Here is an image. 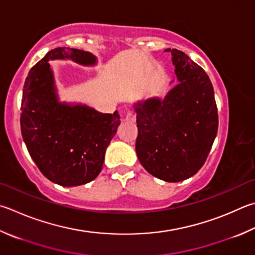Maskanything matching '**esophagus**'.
<instances>
[{
	"mask_svg": "<svg viewBox=\"0 0 255 255\" xmlns=\"http://www.w3.org/2000/svg\"><path fill=\"white\" fill-rule=\"evenodd\" d=\"M125 119H126V122L133 123L136 120V113H133V112H131V110H129V112L126 114V117H125Z\"/></svg>",
	"mask_w": 255,
	"mask_h": 255,
	"instance_id": "obj_1",
	"label": "esophagus"
}]
</instances>
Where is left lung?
Wrapping results in <instances>:
<instances>
[{"mask_svg":"<svg viewBox=\"0 0 255 255\" xmlns=\"http://www.w3.org/2000/svg\"><path fill=\"white\" fill-rule=\"evenodd\" d=\"M172 61L178 83L164 100L133 105L137 114L136 152L155 177L176 183L195 175L204 165L219 127L214 89L206 72L176 49Z\"/></svg>","mask_w":255,"mask_h":255,"instance_id":"8db88e82","label":"left lung"}]
</instances>
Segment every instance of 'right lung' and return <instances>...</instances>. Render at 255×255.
Returning a JSON list of instances; mask_svg holds the SVG:
<instances>
[{
  "instance_id": "obj_1",
  "label": "right lung",
  "mask_w": 255,
  "mask_h": 255,
  "mask_svg": "<svg viewBox=\"0 0 255 255\" xmlns=\"http://www.w3.org/2000/svg\"><path fill=\"white\" fill-rule=\"evenodd\" d=\"M94 66L90 52L55 48L32 67L23 87L21 132L27 151L51 182L70 187L94 180L120 125L117 110L103 114L86 105L60 103L50 60Z\"/></svg>"
}]
</instances>
